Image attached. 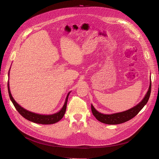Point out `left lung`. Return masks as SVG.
<instances>
[{
	"instance_id": "1",
	"label": "left lung",
	"mask_w": 159,
	"mask_h": 159,
	"mask_svg": "<svg viewBox=\"0 0 159 159\" xmlns=\"http://www.w3.org/2000/svg\"><path fill=\"white\" fill-rule=\"evenodd\" d=\"M151 88L152 81L151 79H150L149 89L144 98L142 100V101L139 102V104H138L137 106L131 108V109L128 110L110 115H106L99 113L98 111L95 110V108L93 107V106L91 104V111H92L93 115L95 116V117L98 121L102 123L106 124H119L124 123L125 122L129 120L133 117H135V116L139 113V111L143 109V107L147 104L150 96V93H151Z\"/></svg>"
}]
</instances>
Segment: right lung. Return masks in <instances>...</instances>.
<instances>
[{
  "instance_id": "obj_1",
  "label": "right lung",
  "mask_w": 159,
  "mask_h": 159,
  "mask_svg": "<svg viewBox=\"0 0 159 159\" xmlns=\"http://www.w3.org/2000/svg\"><path fill=\"white\" fill-rule=\"evenodd\" d=\"M9 74H10V71H9V73H8V75H9ZM7 89H8V93H9V96H10V100L11 101L12 103L13 104L15 107L16 108V110L18 111V112L23 116V117L31 122L37 123V124H55L62 119V118L63 117L64 114H65L66 110L67 102H68L69 94L70 93V92L68 93V95H67L64 104L62 109L59 111L55 113V114L45 115L37 114L35 113L26 110H25L24 108H23L19 104L16 103L11 94L10 86H9V82H7Z\"/></svg>"
}]
</instances>
